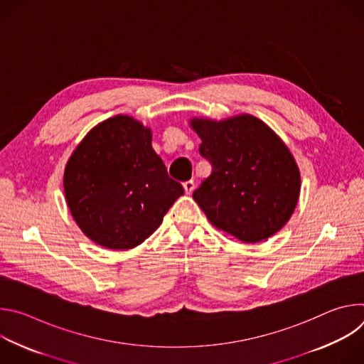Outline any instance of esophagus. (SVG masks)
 I'll return each mask as SVG.
<instances>
[{
  "label": "esophagus",
  "mask_w": 364,
  "mask_h": 364,
  "mask_svg": "<svg viewBox=\"0 0 364 364\" xmlns=\"http://www.w3.org/2000/svg\"><path fill=\"white\" fill-rule=\"evenodd\" d=\"M183 187H184V191H186V194H191L193 191H194V181H186L184 184H183Z\"/></svg>",
  "instance_id": "obj_1"
}]
</instances>
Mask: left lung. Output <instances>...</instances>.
<instances>
[{
	"label": "left lung",
	"instance_id": "obj_1",
	"mask_svg": "<svg viewBox=\"0 0 364 364\" xmlns=\"http://www.w3.org/2000/svg\"><path fill=\"white\" fill-rule=\"evenodd\" d=\"M213 171L193 193L209 222L245 243L267 240L291 219L301 190L287 144L259 118H191Z\"/></svg>",
	"mask_w": 364,
	"mask_h": 364
}]
</instances>
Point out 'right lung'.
<instances>
[{
  "label": "right lung",
  "instance_id": "add662e5",
  "mask_svg": "<svg viewBox=\"0 0 364 364\" xmlns=\"http://www.w3.org/2000/svg\"><path fill=\"white\" fill-rule=\"evenodd\" d=\"M152 131L129 115L93 127L72 152L63 174L69 210L96 245L127 250L163 222L181 184L152 149Z\"/></svg>",
  "mask_w": 364,
  "mask_h": 364
}]
</instances>
